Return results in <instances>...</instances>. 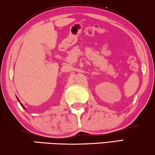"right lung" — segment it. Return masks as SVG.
<instances>
[{
  "mask_svg": "<svg viewBox=\"0 0 155 155\" xmlns=\"http://www.w3.org/2000/svg\"><path fill=\"white\" fill-rule=\"evenodd\" d=\"M17 98L18 101H19V102L20 103V105H21V106H22V107H23V108H24V109H25V110H26V107H24V105H23V104H21V102H20V101L19 100V98H17Z\"/></svg>",
  "mask_w": 155,
  "mask_h": 155,
  "instance_id": "right-lung-1",
  "label": "right lung"
}]
</instances>
